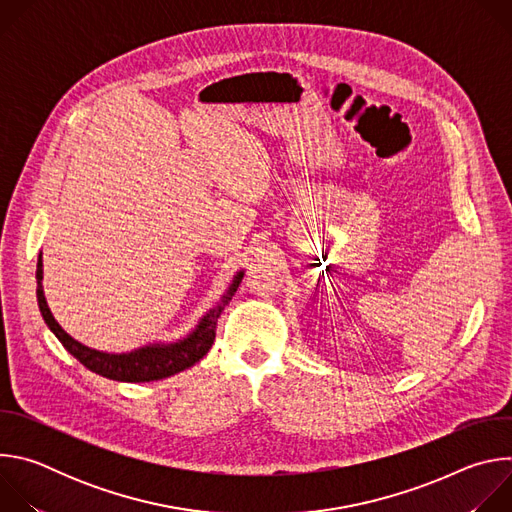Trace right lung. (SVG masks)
I'll use <instances>...</instances> for the list:
<instances>
[{
  "label": "right lung",
  "mask_w": 512,
  "mask_h": 512,
  "mask_svg": "<svg viewBox=\"0 0 512 512\" xmlns=\"http://www.w3.org/2000/svg\"><path fill=\"white\" fill-rule=\"evenodd\" d=\"M42 253L38 257L36 265V298H38V308L40 314L46 322V326L52 330V334L60 340V344L75 356L81 364L105 379L111 381H123V383H150V381H160L166 377H172L180 371L190 369L192 364H196L212 346L214 336H216V322L225 306L231 302L235 296V291L243 279V271H239L233 277V283L225 291V296L221 302H216L214 308H210L198 326L182 340L172 342V344H148L143 348H137L133 352H123V354H109L101 352L95 348H89L81 342H77L72 336H68L60 324L54 320L46 298H44V287H42Z\"/></svg>",
  "instance_id": "right-lung-1"
}]
</instances>
